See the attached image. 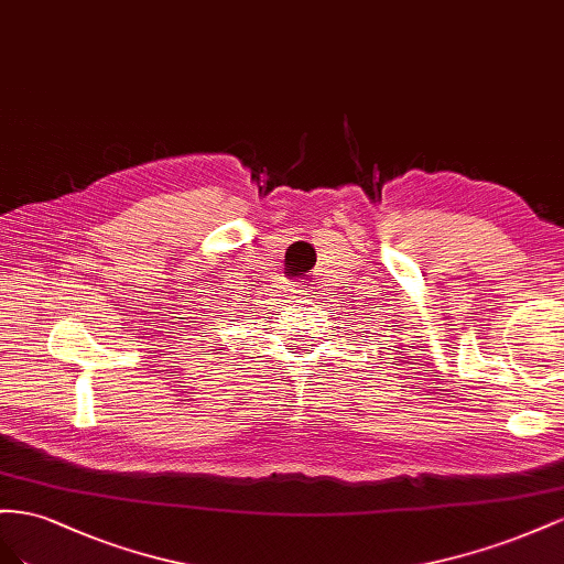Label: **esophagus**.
<instances>
[{"instance_id":"34e87169","label":"esophagus","mask_w":564,"mask_h":564,"mask_svg":"<svg viewBox=\"0 0 564 564\" xmlns=\"http://www.w3.org/2000/svg\"><path fill=\"white\" fill-rule=\"evenodd\" d=\"M291 293H293L295 297H300V302H304V297H307V300L318 297V293H316V285H312V283H304V281L295 283V285L291 288Z\"/></svg>"}]
</instances>
